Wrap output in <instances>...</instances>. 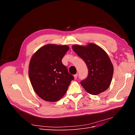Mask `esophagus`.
<instances>
[{
    "label": "esophagus",
    "instance_id": "obj_1",
    "mask_svg": "<svg viewBox=\"0 0 135 135\" xmlns=\"http://www.w3.org/2000/svg\"><path fill=\"white\" fill-rule=\"evenodd\" d=\"M74 79H76L77 78H78V74H76L74 75Z\"/></svg>",
    "mask_w": 135,
    "mask_h": 135
}]
</instances>
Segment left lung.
Instances as JSON below:
<instances>
[{
	"instance_id": "1",
	"label": "left lung",
	"mask_w": 135,
	"mask_h": 135,
	"mask_svg": "<svg viewBox=\"0 0 135 135\" xmlns=\"http://www.w3.org/2000/svg\"><path fill=\"white\" fill-rule=\"evenodd\" d=\"M73 51L85 62L88 68L87 78L81 82L85 91L98 94L109 86L113 75V66L106 52L93 43L86 46L74 45Z\"/></svg>"
}]
</instances>
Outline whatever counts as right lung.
Masks as SVG:
<instances>
[{
	"mask_svg": "<svg viewBox=\"0 0 135 135\" xmlns=\"http://www.w3.org/2000/svg\"><path fill=\"white\" fill-rule=\"evenodd\" d=\"M69 49L67 45L47 44L31 57L28 71L30 82L37 94L46 102L60 100L74 79L62 63Z\"/></svg>",
	"mask_w": 135,
	"mask_h": 135,
	"instance_id": "right-lung-1",
	"label": "right lung"
}]
</instances>
